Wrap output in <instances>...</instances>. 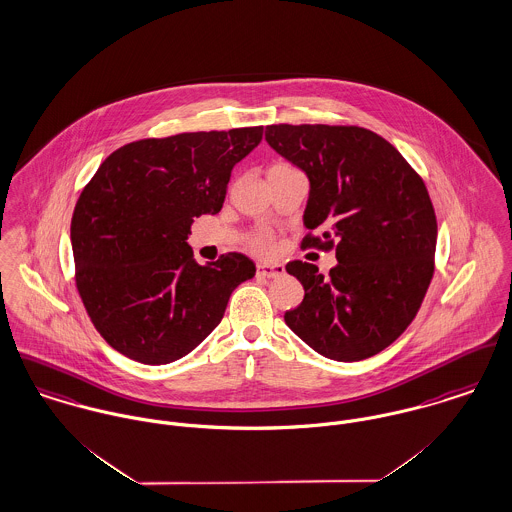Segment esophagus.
<instances>
[{"instance_id":"obj_1","label":"esophagus","mask_w":512,"mask_h":512,"mask_svg":"<svg viewBox=\"0 0 512 512\" xmlns=\"http://www.w3.org/2000/svg\"><path fill=\"white\" fill-rule=\"evenodd\" d=\"M283 266L281 264H258L256 266V276L258 278L274 279L283 276Z\"/></svg>"}]
</instances>
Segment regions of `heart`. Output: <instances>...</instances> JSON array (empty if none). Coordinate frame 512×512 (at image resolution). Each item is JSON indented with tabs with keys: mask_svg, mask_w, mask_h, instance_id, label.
<instances>
[{
	"mask_svg": "<svg viewBox=\"0 0 512 512\" xmlns=\"http://www.w3.org/2000/svg\"><path fill=\"white\" fill-rule=\"evenodd\" d=\"M248 246H250L254 252L264 254V252H268V250H270V236L264 233L254 234V236L250 238Z\"/></svg>",
	"mask_w": 512,
	"mask_h": 512,
	"instance_id": "b5f03b06",
	"label": "heart"
}]
</instances>
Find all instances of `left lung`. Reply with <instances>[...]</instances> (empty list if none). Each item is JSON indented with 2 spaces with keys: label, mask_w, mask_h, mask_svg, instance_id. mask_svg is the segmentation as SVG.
<instances>
[{
  "label": "left lung",
  "mask_w": 512,
  "mask_h": 512,
  "mask_svg": "<svg viewBox=\"0 0 512 512\" xmlns=\"http://www.w3.org/2000/svg\"><path fill=\"white\" fill-rule=\"evenodd\" d=\"M268 144L311 184L303 248L334 250L323 276L293 260L305 297L285 313L313 350L358 362L393 344L419 313L434 274L436 215L422 178L401 152L354 125H270Z\"/></svg>",
  "instance_id": "left-lung-1"
}]
</instances>
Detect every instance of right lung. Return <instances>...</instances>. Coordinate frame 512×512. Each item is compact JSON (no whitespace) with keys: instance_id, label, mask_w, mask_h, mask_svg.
Listing matches in <instances>:
<instances>
[{"instance_id":"obj_1","label":"right lung","mask_w":512,"mask_h":512,"mask_svg":"<svg viewBox=\"0 0 512 512\" xmlns=\"http://www.w3.org/2000/svg\"><path fill=\"white\" fill-rule=\"evenodd\" d=\"M264 127L129 142L82 189L70 227L76 287L97 332L123 356L160 366L184 358L221 323L256 266L238 252L201 266L191 223L223 207L234 164Z\"/></svg>"}]
</instances>
